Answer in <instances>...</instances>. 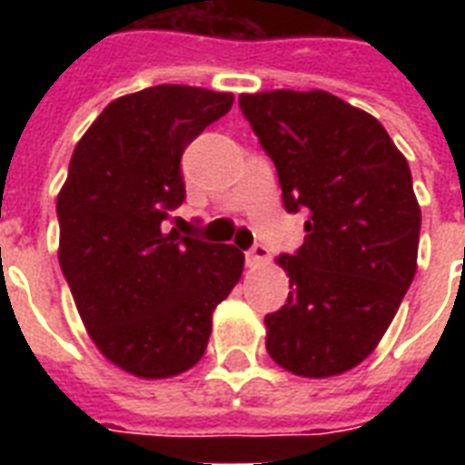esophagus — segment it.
<instances>
[{
	"instance_id": "1",
	"label": "esophagus",
	"mask_w": 465,
	"mask_h": 465,
	"mask_svg": "<svg viewBox=\"0 0 465 465\" xmlns=\"http://www.w3.org/2000/svg\"><path fill=\"white\" fill-rule=\"evenodd\" d=\"M270 261V248L262 246V243H255L251 251L246 253V262L251 265V268H258V265H262V262Z\"/></svg>"
}]
</instances>
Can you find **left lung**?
Here are the masks:
<instances>
[{
    "label": "left lung",
    "mask_w": 465,
    "mask_h": 465,
    "mask_svg": "<svg viewBox=\"0 0 465 465\" xmlns=\"http://www.w3.org/2000/svg\"><path fill=\"white\" fill-rule=\"evenodd\" d=\"M272 159L287 212L306 210L304 243L277 265L287 304L265 316V347L287 371L328 379L374 352L418 270L411 166L374 115L328 91L241 94Z\"/></svg>",
    "instance_id": "8db88e82"
}]
</instances>
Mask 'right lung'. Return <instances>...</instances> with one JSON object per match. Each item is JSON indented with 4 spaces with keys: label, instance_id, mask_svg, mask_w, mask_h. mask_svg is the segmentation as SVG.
Returning a JSON list of instances; mask_svg holds the SVG:
<instances>
[{
    "label": "right lung",
    "instance_id": "1",
    "mask_svg": "<svg viewBox=\"0 0 465 465\" xmlns=\"http://www.w3.org/2000/svg\"><path fill=\"white\" fill-rule=\"evenodd\" d=\"M232 94L161 84L105 105L57 195L60 268L105 360L140 379L195 367L212 313L243 272L236 246L190 239L163 219L185 200L181 156L229 113Z\"/></svg>",
    "mask_w": 465,
    "mask_h": 465
}]
</instances>
